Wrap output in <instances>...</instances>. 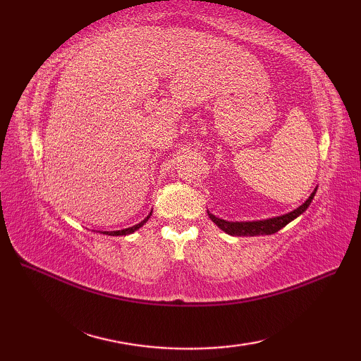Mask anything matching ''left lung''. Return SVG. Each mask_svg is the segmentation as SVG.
Listing matches in <instances>:
<instances>
[{
  "instance_id": "obj_1",
  "label": "left lung",
  "mask_w": 361,
  "mask_h": 361,
  "mask_svg": "<svg viewBox=\"0 0 361 361\" xmlns=\"http://www.w3.org/2000/svg\"><path fill=\"white\" fill-rule=\"evenodd\" d=\"M317 189L313 190L312 195L305 200L299 208L295 211H291L288 214H283V216L279 217H273V219H267V220H256V221H226L224 219H219L208 211L209 219L216 224L220 229H224L226 234L231 235H268V234H274L278 233L279 229H282L286 225H288L291 220H295L296 217L301 216V214L309 208L313 197H315Z\"/></svg>"
}]
</instances>
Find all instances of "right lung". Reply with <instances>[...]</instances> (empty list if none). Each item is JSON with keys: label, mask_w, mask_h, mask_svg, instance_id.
I'll return each mask as SVG.
<instances>
[{"label": "right lung", "mask_w": 361, "mask_h": 361, "mask_svg": "<svg viewBox=\"0 0 361 361\" xmlns=\"http://www.w3.org/2000/svg\"><path fill=\"white\" fill-rule=\"evenodd\" d=\"M150 216H152V212L149 214L147 217H145L142 221H140V224L137 225H135V226H130V228H126V229H121V231H104V234H109V235H127V234H132V233H135L136 229H140L145 221H147L149 219H150Z\"/></svg>", "instance_id": "right-lung-1"}]
</instances>
